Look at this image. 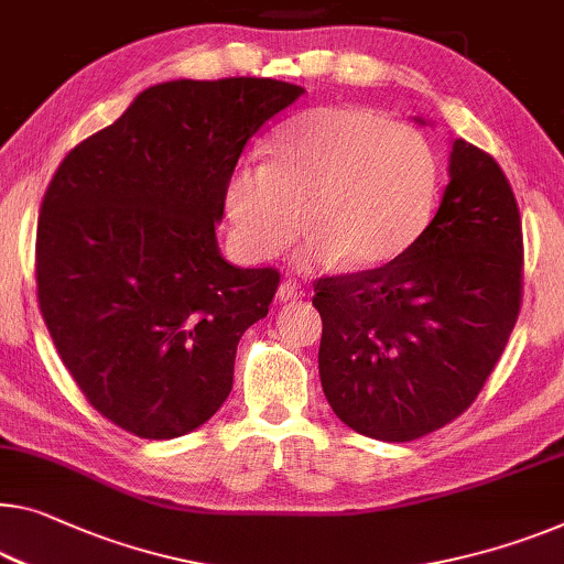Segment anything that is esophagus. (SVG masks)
<instances>
[{
  "label": "esophagus",
  "mask_w": 564,
  "mask_h": 564,
  "mask_svg": "<svg viewBox=\"0 0 564 564\" xmlns=\"http://www.w3.org/2000/svg\"><path fill=\"white\" fill-rule=\"evenodd\" d=\"M304 296H306L304 285L296 281H283L279 285V293H275V299H279L281 304H291V301H301Z\"/></svg>",
  "instance_id": "34e87169"
}]
</instances>
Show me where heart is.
<instances>
[{
    "instance_id": "1",
    "label": "heart",
    "mask_w": 564,
    "mask_h": 564,
    "mask_svg": "<svg viewBox=\"0 0 564 564\" xmlns=\"http://www.w3.org/2000/svg\"><path fill=\"white\" fill-rule=\"evenodd\" d=\"M438 162L417 129L365 106H318L293 116L268 164L242 162L223 189L230 240L263 263L308 230L306 268H375L400 256L433 213Z\"/></svg>"
}]
</instances>
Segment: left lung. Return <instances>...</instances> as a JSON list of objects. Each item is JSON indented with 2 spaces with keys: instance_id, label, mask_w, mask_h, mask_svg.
I'll list each match as a JSON object with an SVG mask.
<instances>
[{
  "instance_id": "left-lung-1",
  "label": "left lung",
  "mask_w": 564,
  "mask_h": 564,
  "mask_svg": "<svg viewBox=\"0 0 564 564\" xmlns=\"http://www.w3.org/2000/svg\"><path fill=\"white\" fill-rule=\"evenodd\" d=\"M451 182L413 246L316 281L318 375L344 425L405 443L468 410L522 306V217L494 156L453 141Z\"/></svg>"
}]
</instances>
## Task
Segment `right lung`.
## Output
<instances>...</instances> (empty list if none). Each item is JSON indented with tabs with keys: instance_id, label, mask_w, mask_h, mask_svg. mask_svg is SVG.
Instances as JSON below:
<instances>
[{
	"instance_id": "obj_1",
	"label": "right lung",
	"mask_w": 564,
	"mask_h": 564,
	"mask_svg": "<svg viewBox=\"0 0 564 564\" xmlns=\"http://www.w3.org/2000/svg\"><path fill=\"white\" fill-rule=\"evenodd\" d=\"M301 94L273 78L159 83L80 141L42 197V318L90 405L139 438H180L228 400L240 336L281 273L220 256L223 189Z\"/></svg>"
}]
</instances>
